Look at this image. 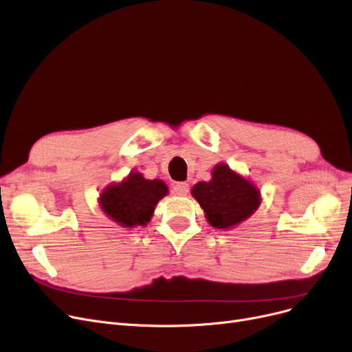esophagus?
Here are the masks:
<instances>
[{"mask_svg":"<svg viewBox=\"0 0 352 352\" xmlns=\"http://www.w3.org/2000/svg\"><path fill=\"white\" fill-rule=\"evenodd\" d=\"M173 192L177 196H186L189 193V183L186 182H179L173 186Z\"/></svg>","mask_w":352,"mask_h":352,"instance_id":"esophagus-1","label":"esophagus"}]
</instances>
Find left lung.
<instances>
[{"label": "left lung", "instance_id": "left-lung-1", "mask_svg": "<svg viewBox=\"0 0 352 352\" xmlns=\"http://www.w3.org/2000/svg\"><path fill=\"white\" fill-rule=\"evenodd\" d=\"M192 196L204 209L206 221L216 229H232L246 221L261 205V190L254 182L217 163L209 182H199Z\"/></svg>", "mask_w": 352, "mask_h": 352}]
</instances>
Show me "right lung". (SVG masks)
I'll list each match as a JSON object with an SVG mask.
<instances>
[{
  "mask_svg": "<svg viewBox=\"0 0 352 352\" xmlns=\"http://www.w3.org/2000/svg\"><path fill=\"white\" fill-rule=\"evenodd\" d=\"M169 189L160 179H146L139 172H130L122 182L106 186L98 196V206L104 214L123 228L146 226L152 219L159 200Z\"/></svg>",
  "mask_w": 352,
  "mask_h": 352,
  "instance_id": "1",
  "label": "right lung"
}]
</instances>
